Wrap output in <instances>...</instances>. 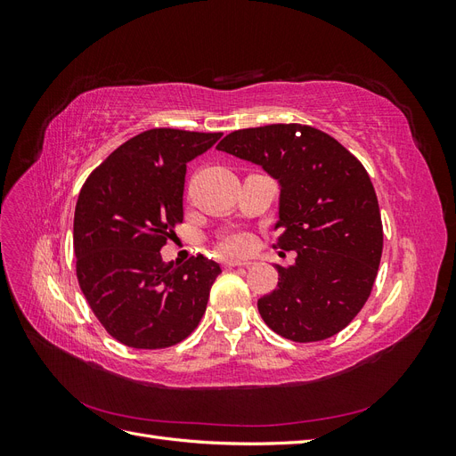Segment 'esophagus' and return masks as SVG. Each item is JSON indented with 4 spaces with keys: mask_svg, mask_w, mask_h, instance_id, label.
<instances>
[{
    "mask_svg": "<svg viewBox=\"0 0 456 456\" xmlns=\"http://www.w3.org/2000/svg\"><path fill=\"white\" fill-rule=\"evenodd\" d=\"M223 265L226 268H236V266H251L249 260H236V258H224Z\"/></svg>",
    "mask_w": 456,
    "mask_h": 456,
    "instance_id": "1",
    "label": "esophagus"
}]
</instances>
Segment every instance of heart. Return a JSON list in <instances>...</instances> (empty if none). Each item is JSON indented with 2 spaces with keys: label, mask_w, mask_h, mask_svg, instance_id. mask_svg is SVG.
<instances>
[{
  "label": "heart",
  "mask_w": 456,
  "mask_h": 456,
  "mask_svg": "<svg viewBox=\"0 0 456 456\" xmlns=\"http://www.w3.org/2000/svg\"><path fill=\"white\" fill-rule=\"evenodd\" d=\"M220 247L228 253H241L249 247V236L243 232H228L226 236L220 240Z\"/></svg>",
  "instance_id": "b5f03b06"
}]
</instances>
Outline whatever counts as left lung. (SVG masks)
<instances>
[{
    "label": "left lung",
    "mask_w": 456,
    "mask_h": 456,
    "mask_svg": "<svg viewBox=\"0 0 456 456\" xmlns=\"http://www.w3.org/2000/svg\"><path fill=\"white\" fill-rule=\"evenodd\" d=\"M218 150L260 165L280 183L281 236L293 266L258 298L265 323L295 342L337 335L360 314L382 256L379 200L363 165L333 136L300 123L240 129Z\"/></svg>",
    "instance_id": "left-lung-1"
}]
</instances>
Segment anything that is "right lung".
<instances>
[{
    "mask_svg": "<svg viewBox=\"0 0 456 456\" xmlns=\"http://www.w3.org/2000/svg\"><path fill=\"white\" fill-rule=\"evenodd\" d=\"M223 133L150 129L116 148L81 188L74 215L76 273L93 314L131 348L175 346L205 314L223 272L203 255L165 265L161 247L183 223L186 163Z\"/></svg>",
    "mask_w": 456,
    "mask_h": 456,
    "instance_id": "obj_1",
    "label": "right lung"
}]
</instances>
